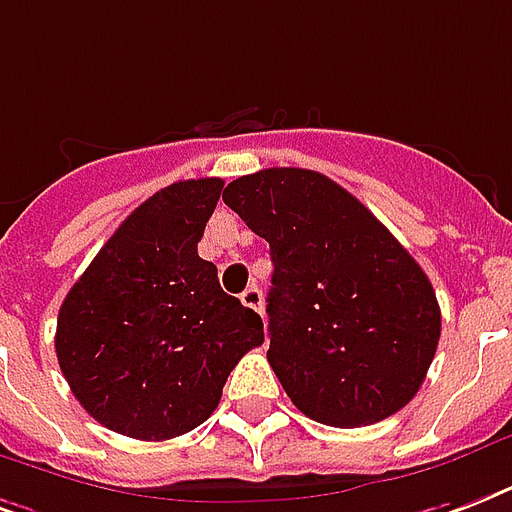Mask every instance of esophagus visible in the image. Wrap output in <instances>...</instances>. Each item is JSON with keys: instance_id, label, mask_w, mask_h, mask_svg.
Masks as SVG:
<instances>
[{"instance_id": "34e87169", "label": "esophagus", "mask_w": 512, "mask_h": 512, "mask_svg": "<svg viewBox=\"0 0 512 512\" xmlns=\"http://www.w3.org/2000/svg\"><path fill=\"white\" fill-rule=\"evenodd\" d=\"M241 303L247 308H252V311H257V314H263V290L260 287H247V290L241 292Z\"/></svg>"}]
</instances>
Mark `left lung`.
Masks as SVG:
<instances>
[{
	"label": "left lung",
	"mask_w": 512,
	"mask_h": 512,
	"mask_svg": "<svg viewBox=\"0 0 512 512\" xmlns=\"http://www.w3.org/2000/svg\"><path fill=\"white\" fill-rule=\"evenodd\" d=\"M222 201L268 241V362L308 419L365 427L411 403L440 341L427 273L349 190L311 169L233 179Z\"/></svg>",
	"instance_id": "obj_1"
}]
</instances>
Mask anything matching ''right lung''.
Wrapping results in <instances>:
<instances>
[{
  "instance_id": "add662e5",
  "label": "right lung",
  "mask_w": 512,
  "mask_h": 512,
  "mask_svg": "<svg viewBox=\"0 0 512 512\" xmlns=\"http://www.w3.org/2000/svg\"><path fill=\"white\" fill-rule=\"evenodd\" d=\"M222 179L163 187L128 214L61 303L56 354L93 419L136 440L204 424L263 319L220 287L198 241Z\"/></svg>"
}]
</instances>
